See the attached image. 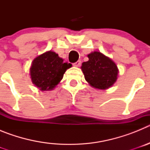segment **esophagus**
Returning <instances> with one entry per match:
<instances>
[{
  "mask_svg": "<svg viewBox=\"0 0 150 150\" xmlns=\"http://www.w3.org/2000/svg\"><path fill=\"white\" fill-rule=\"evenodd\" d=\"M74 64V66H76V67H79V66H80V64H81V61L79 60L77 61L76 62H75V63L73 64Z\"/></svg>",
  "mask_w": 150,
  "mask_h": 150,
  "instance_id": "1",
  "label": "esophagus"
}]
</instances>
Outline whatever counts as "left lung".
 Listing matches in <instances>:
<instances>
[{
  "instance_id": "1",
  "label": "left lung",
  "mask_w": 150,
  "mask_h": 150,
  "mask_svg": "<svg viewBox=\"0 0 150 150\" xmlns=\"http://www.w3.org/2000/svg\"><path fill=\"white\" fill-rule=\"evenodd\" d=\"M88 57V62H83L81 67L86 80L94 88H110L117 79L116 64L99 52H91Z\"/></svg>"
}]
</instances>
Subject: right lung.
I'll list each match as a JSON object with an SVG mask.
<instances>
[{
	"label": "right lung",
	"instance_id": "obj_1",
	"mask_svg": "<svg viewBox=\"0 0 150 150\" xmlns=\"http://www.w3.org/2000/svg\"><path fill=\"white\" fill-rule=\"evenodd\" d=\"M71 66L54 52H46L33 61L30 69L32 83L42 91L52 89Z\"/></svg>",
	"mask_w": 150,
	"mask_h": 150
}]
</instances>
